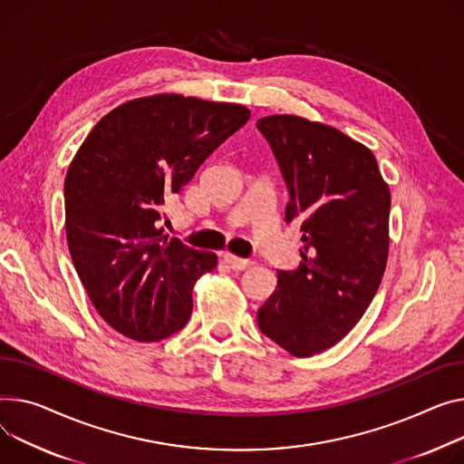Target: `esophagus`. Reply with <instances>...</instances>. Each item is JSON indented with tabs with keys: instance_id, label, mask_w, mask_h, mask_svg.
<instances>
[{
	"instance_id": "esophagus-1",
	"label": "esophagus",
	"mask_w": 464,
	"mask_h": 464,
	"mask_svg": "<svg viewBox=\"0 0 464 464\" xmlns=\"http://www.w3.org/2000/svg\"><path fill=\"white\" fill-rule=\"evenodd\" d=\"M224 263L233 270H246V268H250L254 265L250 259H242V257H237L233 254H224Z\"/></svg>"
}]
</instances>
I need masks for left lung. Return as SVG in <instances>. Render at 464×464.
I'll use <instances>...</instances> for the list:
<instances>
[{
    "label": "left lung",
    "mask_w": 464,
    "mask_h": 464,
    "mask_svg": "<svg viewBox=\"0 0 464 464\" xmlns=\"http://www.w3.org/2000/svg\"><path fill=\"white\" fill-rule=\"evenodd\" d=\"M287 184L285 222L304 248L296 270H277L259 307V330L304 358L335 345L356 326L388 261L390 188L375 154L342 130L296 115L257 121Z\"/></svg>",
    "instance_id": "obj_1"
}]
</instances>
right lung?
I'll list each match as a JSON object with an SVG mask.
<instances>
[{
    "label": "right lung",
    "mask_w": 464,
    "mask_h": 464,
    "mask_svg": "<svg viewBox=\"0 0 464 464\" xmlns=\"http://www.w3.org/2000/svg\"><path fill=\"white\" fill-rule=\"evenodd\" d=\"M248 119L240 104L164 92L117 106L78 149L65 177L69 252L119 334L160 342L188 323L194 284L218 257L168 238L164 210Z\"/></svg>",
    "instance_id": "obj_1"
}]
</instances>
